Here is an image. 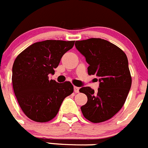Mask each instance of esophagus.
I'll return each mask as SVG.
<instances>
[{"mask_svg":"<svg viewBox=\"0 0 148 148\" xmlns=\"http://www.w3.org/2000/svg\"><path fill=\"white\" fill-rule=\"evenodd\" d=\"M74 92H75V93H79V87L74 86Z\"/></svg>","mask_w":148,"mask_h":148,"instance_id":"1","label":"esophagus"}]
</instances>
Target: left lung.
Segmentation results:
<instances>
[{
    "label": "left lung",
    "mask_w": 148,
    "mask_h": 148,
    "mask_svg": "<svg viewBox=\"0 0 148 148\" xmlns=\"http://www.w3.org/2000/svg\"><path fill=\"white\" fill-rule=\"evenodd\" d=\"M75 46L89 64V75L99 77L97 92L90 87L79 89L88 97L81 107L82 114L94 123L108 120L124 106L131 87L127 56L118 46L101 38L77 40Z\"/></svg>",
    "instance_id": "1"
}]
</instances>
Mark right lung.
Wrapping results in <instances>:
<instances>
[{
  "mask_svg": "<svg viewBox=\"0 0 148 148\" xmlns=\"http://www.w3.org/2000/svg\"><path fill=\"white\" fill-rule=\"evenodd\" d=\"M74 41L47 40L35 42L20 53L12 66V86L25 115L37 122H47L57 116L63 99L74 91L69 81L49 79L62 55Z\"/></svg>",
  "mask_w": 148,
  "mask_h": 148,
  "instance_id": "1",
  "label": "right lung"
}]
</instances>
